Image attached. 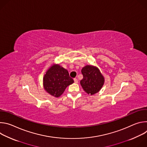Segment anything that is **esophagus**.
Returning a JSON list of instances; mask_svg holds the SVG:
<instances>
[{"label":"esophagus","instance_id":"1","mask_svg":"<svg viewBox=\"0 0 147 147\" xmlns=\"http://www.w3.org/2000/svg\"><path fill=\"white\" fill-rule=\"evenodd\" d=\"M74 81L75 83H77L78 82V80L77 78H74Z\"/></svg>","mask_w":147,"mask_h":147}]
</instances>
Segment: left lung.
<instances>
[{
	"label": "left lung",
	"mask_w": 147,
	"mask_h": 147,
	"mask_svg": "<svg viewBox=\"0 0 147 147\" xmlns=\"http://www.w3.org/2000/svg\"><path fill=\"white\" fill-rule=\"evenodd\" d=\"M83 78L80 81L83 90L91 95L98 92L103 86L105 79L99 70L95 66L87 65L81 70Z\"/></svg>",
	"instance_id": "8db88e82"
}]
</instances>
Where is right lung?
<instances>
[{
  "mask_svg": "<svg viewBox=\"0 0 147 147\" xmlns=\"http://www.w3.org/2000/svg\"><path fill=\"white\" fill-rule=\"evenodd\" d=\"M74 82L68 71L59 65H52L46 72L43 78L45 91L55 97H59L67 86Z\"/></svg>",
  "mask_w": 147,
  "mask_h": 147,
  "instance_id": "add662e5",
  "label": "right lung"
}]
</instances>
